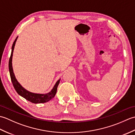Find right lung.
<instances>
[{"label": "right lung", "mask_w": 135, "mask_h": 135, "mask_svg": "<svg viewBox=\"0 0 135 135\" xmlns=\"http://www.w3.org/2000/svg\"><path fill=\"white\" fill-rule=\"evenodd\" d=\"M18 36L16 38L15 41L13 42V44L12 46V48H11V56L9 59V62H8V68H9V72H10V78L11 82H12V84L13 86L15 89L16 91L17 92L19 95L25 98L28 101H29L32 103H44L46 102H47L49 101L50 100L53 99V97L55 96V94L57 92V87H58L59 84L60 83V79L58 80L56 84L54 85V88L53 89L50 91L49 93L45 94H35V93H32L30 91H27L25 90L24 88H22L19 83L17 82L16 80L15 76H14L13 71V68H12V64H11V60H12V56H13V50L14 48V46H15L16 42Z\"/></svg>", "instance_id": "1"}]
</instances>
